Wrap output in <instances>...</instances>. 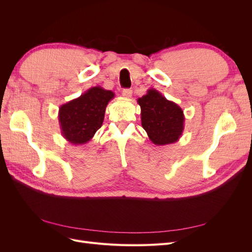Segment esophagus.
<instances>
[{"instance_id":"obj_1","label":"esophagus","mask_w":252,"mask_h":252,"mask_svg":"<svg viewBox=\"0 0 252 252\" xmlns=\"http://www.w3.org/2000/svg\"><path fill=\"white\" fill-rule=\"evenodd\" d=\"M122 94H123V96L125 97H131L132 95V90L131 89H123V91H122Z\"/></svg>"}]
</instances>
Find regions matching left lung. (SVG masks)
Instances as JSON below:
<instances>
[{
  "mask_svg": "<svg viewBox=\"0 0 252 252\" xmlns=\"http://www.w3.org/2000/svg\"><path fill=\"white\" fill-rule=\"evenodd\" d=\"M142 126L150 141L158 146L179 141L184 130L185 117L182 108L156 89L138 98Z\"/></svg>",
  "mask_w": 252,
  "mask_h": 252,
  "instance_id": "1",
  "label": "left lung"
}]
</instances>
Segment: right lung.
<instances>
[{"label": "right lung", "instance_id": "1", "mask_svg": "<svg viewBox=\"0 0 252 252\" xmlns=\"http://www.w3.org/2000/svg\"><path fill=\"white\" fill-rule=\"evenodd\" d=\"M113 97L111 90L95 86L63 104L59 110L61 133L73 145L88 143L101 128L106 107Z\"/></svg>", "mask_w": 252, "mask_h": 252}]
</instances>
